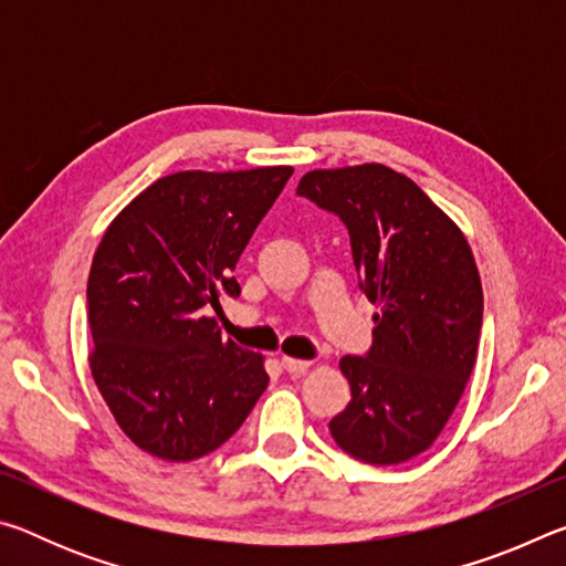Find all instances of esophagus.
Returning a JSON list of instances; mask_svg holds the SVG:
<instances>
[{"label":"esophagus","mask_w":566,"mask_h":566,"mask_svg":"<svg viewBox=\"0 0 566 566\" xmlns=\"http://www.w3.org/2000/svg\"><path fill=\"white\" fill-rule=\"evenodd\" d=\"M282 367H284V371H290V375H304V371L312 367V361L294 359V357H282Z\"/></svg>","instance_id":"34e87169"}]
</instances>
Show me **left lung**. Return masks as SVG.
<instances>
[{
    "mask_svg": "<svg viewBox=\"0 0 566 566\" xmlns=\"http://www.w3.org/2000/svg\"><path fill=\"white\" fill-rule=\"evenodd\" d=\"M296 195L342 219L379 310L369 352L339 361L352 401L329 432L359 462H407L434 444L474 369L484 296L472 249L415 181L375 161L306 171Z\"/></svg>",
    "mask_w": 566,
    "mask_h": 566,
    "instance_id": "8db88e82",
    "label": "left lung"
}]
</instances>
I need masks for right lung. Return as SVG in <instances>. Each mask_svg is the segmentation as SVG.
<instances>
[{
    "mask_svg": "<svg viewBox=\"0 0 566 566\" xmlns=\"http://www.w3.org/2000/svg\"><path fill=\"white\" fill-rule=\"evenodd\" d=\"M292 167L177 171L114 217L94 252L90 369L122 432L191 462L232 437L270 385L264 357L207 317Z\"/></svg>",
    "mask_w": 566,
    "mask_h": 566,
    "instance_id": "1",
    "label": "right lung"
}]
</instances>
